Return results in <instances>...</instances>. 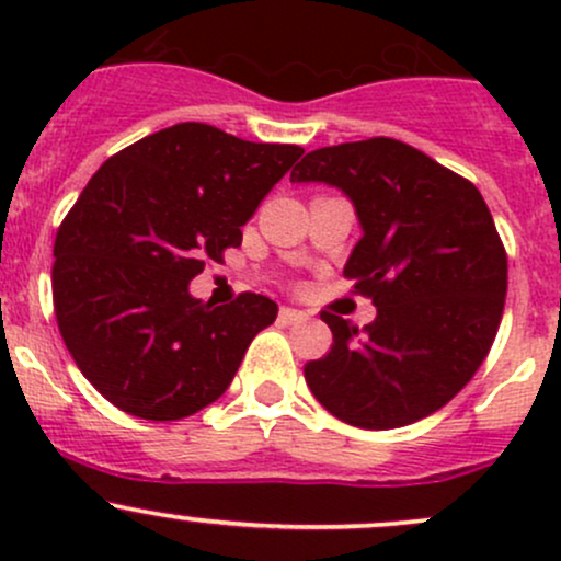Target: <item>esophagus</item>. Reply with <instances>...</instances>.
Wrapping results in <instances>:
<instances>
[{"instance_id": "1", "label": "esophagus", "mask_w": 561, "mask_h": 561, "mask_svg": "<svg viewBox=\"0 0 561 561\" xmlns=\"http://www.w3.org/2000/svg\"><path fill=\"white\" fill-rule=\"evenodd\" d=\"M308 313L306 311H298V308H279V321L282 324H300V321H306Z\"/></svg>"}]
</instances>
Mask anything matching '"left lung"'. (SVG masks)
<instances>
[{"mask_svg":"<svg viewBox=\"0 0 561 561\" xmlns=\"http://www.w3.org/2000/svg\"><path fill=\"white\" fill-rule=\"evenodd\" d=\"M289 179L353 199L364 237L343 274L377 306L364 330L321 313L332 347L302 369L308 388L362 430L443 409L485 362L504 313L506 250L480 190L390 137L321 147Z\"/></svg>","mask_w":561,"mask_h":561,"instance_id":"1","label":"left lung"}]
</instances>
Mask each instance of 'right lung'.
<instances>
[{"label": "right lung", "mask_w": 561, "mask_h": 561, "mask_svg": "<svg viewBox=\"0 0 561 561\" xmlns=\"http://www.w3.org/2000/svg\"><path fill=\"white\" fill-rule=\"evenodd\" d=\"M300 156L190 121L89 179L57 229L53 298L76 366L113 405L176 422L224 396L276 302L240 293L214 308L190 282L240 248V227Z\"/></svg>", "instance_id": "obj_1"}]
</instances>
